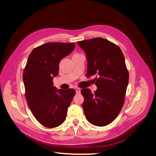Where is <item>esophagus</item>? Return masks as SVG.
Listing matches in <instances>:
<instances>
[{
	"label": "esophagus",
	"instance_id": "obj_1",
	"mask_svg": "<svg viewBox=\"0 0 156 156\" xmlns=\"http://www.w3.org/2000/svg\"><path fill=\"white\" fill-rule=\"evenodd\" d=\"M80 92H81V88H76V93L77 94H80Z\"/></svg>",
	"mask_w": 156,
	"mask_h": 156
}]
</instances>
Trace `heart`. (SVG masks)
<instances>
[{
  "instance_id": "heart-1",
  "label": "heart",
  "mask_w": 156,
  "mask_h": 156,
  "mask_svg": "<svg viewBox=\"0 0 156 156\" xmlns=\"http://www.w3.org/2000/svg\"><path fill=\"white\" fill-rule=\"evenodd\" d=\"M75 55H76V54H75Z\"/></svg>"
}]
</instances>
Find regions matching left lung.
Segmentation results:
<instances>
[{
    "instance_id": "left-lung-1",
    "label": "left lung",
    "mask_w": 156,
    "mask_h": 156,
    "mask_svg": "<svg viewBox=\"0 0 156 156\" xmlns=\"http://www.w3.org/2000/svg\"><path fill=\"white\" fill-rule=\"evenodd\" d=\"M85 52L88 67L86 76L96 75L97 90L92 93L83 88V108L86 119L96 126H105L114 120L125 101L129 73L124 56L117 45L102 37L79 41Z\"/></svg>"
}]
</instances>
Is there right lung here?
Wrapping results in <instances>:
<instances>
[{"label": "right lung", "instance_id": "obj_1", "mask_svg": "<svg viewBox=\"0 0 156 156\" xmlns=\"http://www.w3.org/2000/svg\"><path fill=\"white\" fill-rule=\"evenodd\" d=\"M75 48L73 43L49 42L32 51L23 72L25 96L33 116L49 128L58 127L66 120L75 96L73 88L56 90L53 77L58 74L59 63Z\"/></svg>", "mask_w": 156, "mask_h": 156}]
</instances>
